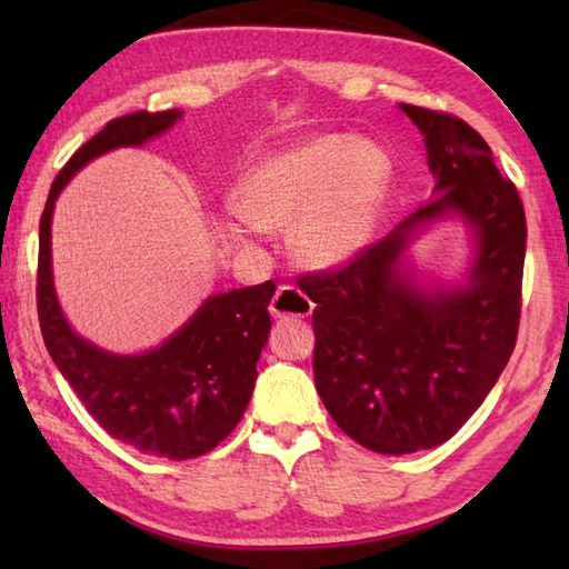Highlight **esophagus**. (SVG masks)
<instances>
[{
    "label": "esophagus",
    "instance_id": "obj_1",
    "mask_svg": "<svg viewBox=\"0 0 569 569\" xmlns=\"http://www.w3.org/2000/svg\"><path fill=\"white\" fill-rule=\"evenodd\" d=\"M312 300L296 286H278V291L271 300L273 318H308L312 312Z\"/></svg>",
    "mask_w": 569,
    "mask_h": 569
}]
</instances>
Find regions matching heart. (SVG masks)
Wrapping results in <instances>:
<instances>
[{"instance_id": "heart-1", "label": "heart", "mask_w": 569, "mask_h": 569, "mask_svg": "<svg viewBox=\"0 0 569 569\" xmlns=\"http://www.w3.org/2000/svg\"><path fill=\"white\" fill-rule=\"evenodd\" d=\"M393 166L373 141L320 134L253 163L234 190L244 224H293V247L308 263L352 257L377 222Z\"/></svg>"}]
</instances>
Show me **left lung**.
Masks as SVG:
<instances>
[{"label":"left lung","mask_w":569,"mask_h":569,"mask_svg":"<svg viewBox=\"0 0 569 569\" xmlns=\"http://www.w3.org/2000/svg\"><path fill=\"white\" fill-rule=\"evenodd\" d=\"M426 134L438 196L332 269L298 278L312 310V377L332 420L381 455L442 445L485 401L509 361L521 320L526 212L465 119L401 104ZM459 211L478 229L469 287L428 297L395 269L409 232Z\"/></svg>","instance_id":"obj_1"}]
</instances>
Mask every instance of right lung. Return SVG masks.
Returning <instances> with one entry per match:
<instances>
[{"mask_svg":"<svg viewBox=\"0 0 569 569\" xmlns=\"http://www.w3.org/2000/svg\"><path fill=\"white\" fill-rule=\"evenodd\" d=\"M178 117L176 110L117 117L60 168L39 227L36 308L48 355L112 438L153 457L192 459L214 450L244 416L261 347L269 340L276 283L212 296L161 347L139 357H117L70 330L51 278V212L70 176L104 151L139 147Z\"/></svg>","mask_w":569,"mask_h":569,"instance_id":"add662e5","label":"right lung"}]
</instances>
